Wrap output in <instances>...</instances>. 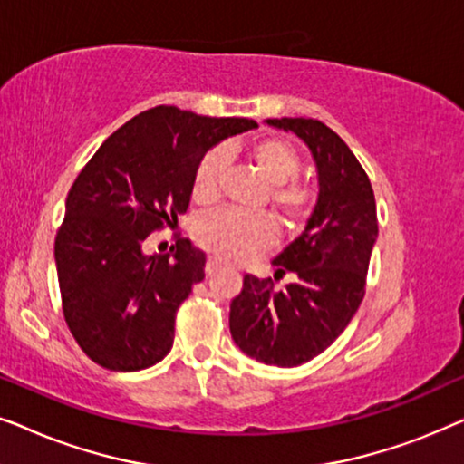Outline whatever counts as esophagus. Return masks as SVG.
Returning <instances> with one entry per match:
<instances>
[{
	"instance_id": "34e87169",
	"label": "esophagus",
	"mask_w": 464,
	"mask_h": 464,
	"mask_svg": "<svg viewBox=\"0 0 464 464\" xmlns=\"http://www.w3.org/2000/svg\"><path fill=\"white\" fill-rule=\"evenodd\" d=\"M218 270H219V262H218V259H207V266H205L207 276H213Z\"/></svg>"
}]
</instances>
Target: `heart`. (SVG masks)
<instances>
[{
  "instance_id": "obj_1",
  "label": "heart",
  "mask_w": 464,
  "mask_h": 464,
  "mask_svg": "<svg viewBox=\"0 0 464 464\" xmlns=\"http://www.w3.org/2000/svg\"><path fill=\"white\" fill-rule=\"evenodd\" d=\"M246 160L257 169L270 188V207L287 232H297L313 218L319 192L297 179L302 154L294 143L281 137H264L246 148ZM226 151L211 150L202 156L192 177V198L198 205H213L221 192ZM194 237L202 249L221 262L245 264L275 243V224L264 215L215 211L196 221Z\"/></svg>"
}]
</instances>
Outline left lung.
I'll return each instance as SVG.
<instances>
[{"mask_svg": "<svg viewBox=\"0 0 464 464\" xmlns=\"http://www.w3.org/2000/svg\"><path fill=\"white\" fill-rule=\"evenodd\" d=\"M313 151L319 202L302 237L272 259L275 278L245 275L230 304V332L240 351L266 365L308 363L344 332L365 295L378 237L376 198L357 156L314 118H270ZM285 274L292 283L278 290Z\"/></svg>", "mask_w": 464, "mask_h": 464, "instance_id": "left-lung-1", "label": "left lung"}]
</instances>
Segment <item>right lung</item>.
<instances>
[{"instance_id": "1", "label": "right lung", "mask_w": 464, "mask_h": 464, "mask_svg": "<svg viewBox=\"0 0 464 464\" xmlns=\"http://www.w3.org/2000/svg\"><path fill=\"white\" fill-rule=\"evenodd\" d=\"M256 126L158 105L107 137L75 177L54 259L65 323L94 363L139 372L173 348L177 310L207 257L189 240L164 256H145L143 243L188 211L202 156Z\"/></svg>"}]
</instances>
